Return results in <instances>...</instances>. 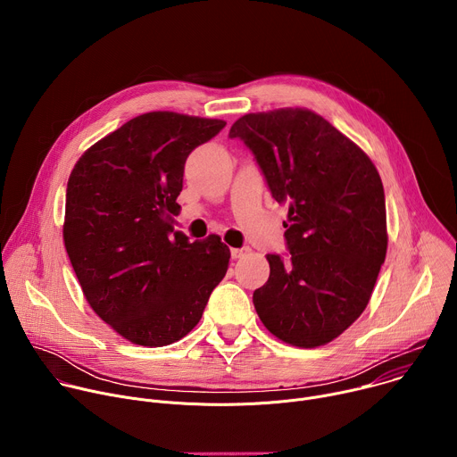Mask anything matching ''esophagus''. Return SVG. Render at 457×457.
I'll return each instance as SVG.
<instances>
[{"label": "esophagus", "mask_w": 457, "mask_h": 457, "mask_svg": "<svg viewBox=\"0 0 457 457\" xmlns=\"http://www.w3.org/2000/svg\"><path fill=\"white\" fill-rule=\"evenodd\" d=\"M249 253H251V247H249V245L233 247V249H231V256H233V258H242V256H245V254H249Z\"/></svg>", "instance_id": "34e87169"}]
</instances>
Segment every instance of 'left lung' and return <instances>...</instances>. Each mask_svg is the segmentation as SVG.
Wrapping results in <instances>:
<instances>
[{"label":"left lung","instance_id":"obj_1","mask_svg":"<svg viewBox=\"0 0 457 457\" xmlns=\"http://www.w3.org/2000/svg\"><path fill=\"white\" fill-rule=\"evenodd\" d=\"M253 154L273 199L289 206L287 258L268 254L254 309L277 338L318 347L363 312L386 253L385 193L372 161L321 115L247 113L229 129Z\"/></svg>","mask_w":457,"mask_h":457}]
</instances>
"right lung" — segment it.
<instances>
[{
    "label": "right lung",
    "instance_id": "1",
    "mask_svg": "<svg viewBox=\"0 0 457 457\" xmlns=\"http://www.w3.org/2000/svg\"><path fill=\"white\" fill-rule=\"evenodd\" d=\"M224 126L143 113L88 148L71 173L64 247L90 307L132 344L184 338L228 271L231 253L217 235L189 242L171 226L187 155Z\"/></svg>",
    "mask_w": 457,
    "mask_h": 457
}]
</instances>
